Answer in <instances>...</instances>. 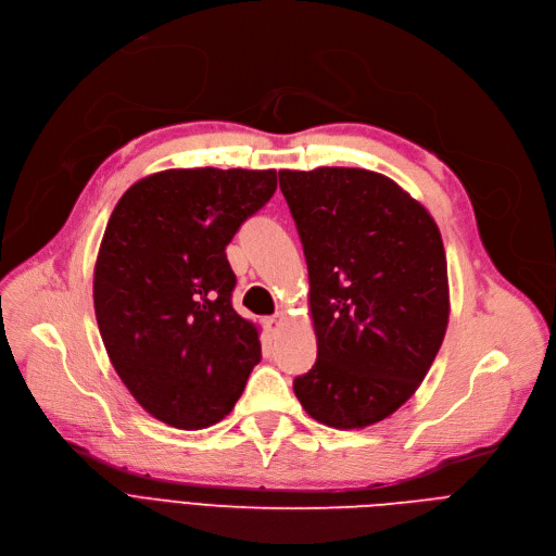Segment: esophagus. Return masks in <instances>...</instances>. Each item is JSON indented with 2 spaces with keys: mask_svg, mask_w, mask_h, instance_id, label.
Segmentation results:
<instances>
[{
  "mask_svg": "<svg viewBox=\"0 0 556 556\" xmlns=\"http://www.w3.org/2000/svg\"><path fill=\"white\" fill-rule=\"evenodd\" d=\"M266 329L275 336V333H279V329H281V325H283V313H277V315H273V317H266Z\"/></svg>",
  "mask_w": 556,
  "mask_h": 556,
  "instance_id": "esophagus-1",
  "label": "esophagus"
}]
</instances>
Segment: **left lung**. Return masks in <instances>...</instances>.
Listing matches in <instances>:
<instances>
[{
	"label": "left lung",
	"instance_id": "8db88e82",
	"mask_svg": "<svg viewBox=\"0 0 556 556\" xmlns=\"http://www.w3.org/2000/svg\"><path fill=\"white\" fill-rule=\"evenodd\" d=\"M308 266L317 361L293 390L319 424L383 421L426 378L448 327V270L428 210L381 173L279 170Z\"/></svg>",
	"mask_w": 556,
	"mask_h": 556
}]
</instances>
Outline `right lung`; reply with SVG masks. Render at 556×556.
<instances>
[{"mask_svg":"<svg viewBox=\"0 0 556 556\" xmlns=\"http://www.w3.org/2000/svg\"><path fill=\"white\" fill-rule=\"evenodd\" d=\"M275 189L273 168H168L135 182L108 220L99 331L137 403L173 428L218 424L261 361L256 327L231 306L225 248Z\"/></svg>","mask_w":556,"mask_h":556,"instance_id":"1","label":"right lung"}]
</instances>
